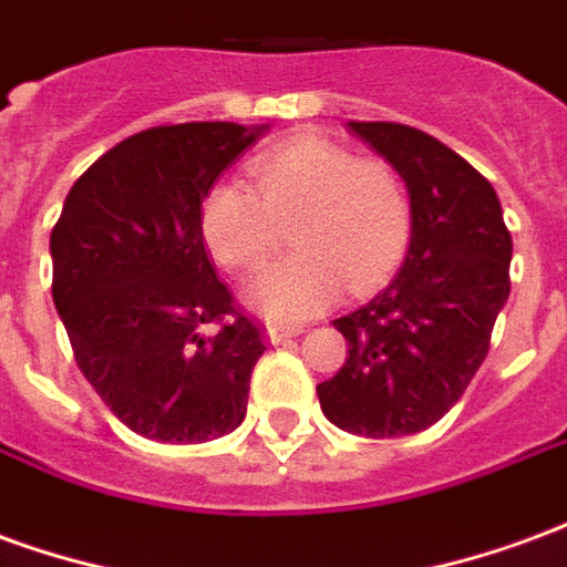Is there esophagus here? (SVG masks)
I'll return each mask as SVG.
<instances>
[{
    "mask_svg": "<svg viewBox=\"0 0 567 567\" xmlns=\"http://www.w3.org/2000/svg\"><path fill=\"white\" fill-rule=\"evenodd\" d=\"M297 333H303L300 324H291V328H285V324H267V340H270V343H282V340L297 337Z\"/></svg>",
    "mask_w": 567,
    "mask_h": 567,
    "instance_id": "esophagus-1",
    "label": "esophagus"
}]
</instances>
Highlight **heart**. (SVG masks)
Segmentation results:
<instances>
[{"mask_svg": "<svg viewBox=\"0 0 567 567\" xmlns=\"http://www.w3.org/2000/svg\"><path fill=\"white\" fill-rule=\"evenodd\" d=\"M255 190L221 182L203 197L199 230L209 255L234 272L258 270L285 227L288 260L248 288L267 319L297 324L328 309L349 288L382 285L410 239V199L392 166L355 157L324 140H297L251 163Z\"/></svg>", "mask_w": 567, "mask_h": 567, "instance_id": "obj_1", "label": "heart"}]
</instances>
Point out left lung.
Masks as SVG:
<instances>
[{"instance_id": "obj_1", "label": "left lung", "mask_w": 567, "mask_h": 567, "mask_svg": "<svg viewBox=\"0 0 567 567\" xmlns=\"http://www.w3.org/2000/svg\"><path fill=\"white\" fill-rule=\"evenodd\" d=\"M410 190V248L392 285L333 321L343 368L316 385L321 413L361 437H404L450 413L488 355L511 295L513 239L495 187L416 127L349 121Z\"/></svg>"}]
</instances>
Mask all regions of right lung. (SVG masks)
<instances>
[{"label":"right lung","mask_w":567,"mask_h":567,"mask_svg":"<svg viewBox=\"0 0 567 567\" xmlns=\"http://www.w3.org/2000/svg\"><path fill=\"white\" fill-rule=\"evenodd\" d=\"M260 133L227 121L142 130L81 175L51 230V291L79 370L142 437L203 443L246 419L267 346L215 276L199 206Z\"/></svg>","instance_id":"right-lung-1"}]
</instances>
